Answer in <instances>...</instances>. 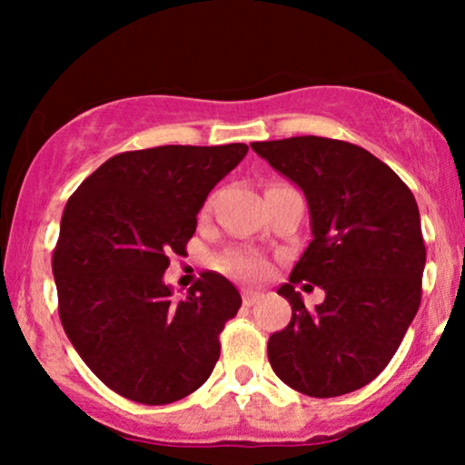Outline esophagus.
Returning <instances> with one entry per match:
<instances>
[{
	"instance_id": "obj_1",
	"label": "esophagus",
	"mask_w": 465,
	"mask_h": 465,
	"mask_svg": "<svg viewBox=\"0 0 465 465\" xmlns=\"http://www.w3.org/2000/svg\"><path fill=\"white\" fill-rule=\"evenodd\" d=\"M260 300H262V292H258V291H244L242 292L244 306H253V303H258Z\"/></svg>"
}]
</instances>
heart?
I'll return each mask as SVG.
<instances>
[{
    "mask_svg": "<svg viewBox=\"0 0 465 465\" xmlns=\"http://www.w3.org/2000/svg\"><path fill=\"white\" fill-rule=\"evenodd\" d=\"M216 264L218 269L238 277H247V280H255V277H260L266 271V264L258 255L242 253V251H227V253H223L216 260Z\"/></svg>",
    "mask_w": 465,
    "mask_h": 465,
    "instance_id": "b5f03b06",
    "label": "heart"
}]
</instances>
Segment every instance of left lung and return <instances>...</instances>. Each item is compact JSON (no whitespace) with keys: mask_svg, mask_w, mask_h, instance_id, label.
Masks as SVG:
<instances>
[{"mask_svg":"<svg viewBox=\"0 0 465 465\" xmlns=\"http://www.w3.org/2000/svg\"><path fill=\"white\" fill-rule=\"evenodd\" d=\"M303 190L312 240L280 295L292 319L269 339V362L288 387L334 398L370 385L420 308L426 247L420 210L402 179L356 143L302 135L251 143ZM326 291L308 312L294 291Z\"/></svg>","mask_w":465,"mask_h":465,"instance_id":"obj_1","label":"left lung"}]
</instances>
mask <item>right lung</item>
Masks as SVG:
<instances>
[{
	"instance_id": "right-lung-1",
	"label": "right lung",
	"mask_w": 465,
	"mask_h": 465,
	"mask_svg": "<svg viewBox=\"0 0 465 465\" xmlns=\"http://www.w3.org/2000/svg\"><path fill=\"white\" fill-rule=\"evenodd\" d=\"M247 143L120 153L69 196L52 255L63 330L106 387L142 404H170L210 378L240 292L205 271L183 300L163 284L185 255L207 194Z\"/></svg>"
}]
</instances>
